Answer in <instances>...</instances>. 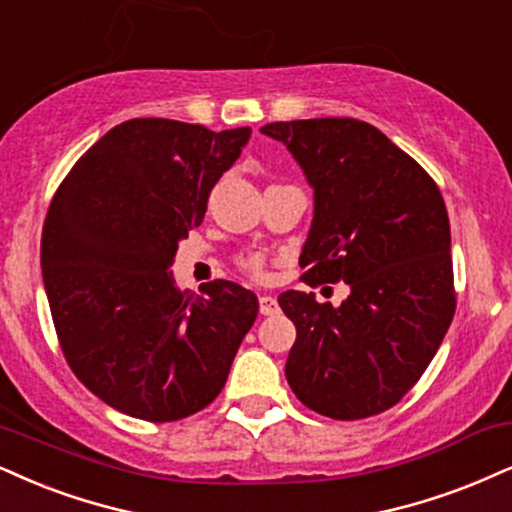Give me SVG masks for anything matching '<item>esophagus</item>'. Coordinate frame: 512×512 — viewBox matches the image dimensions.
Masks as SVG:
<instances>
[{
	"instance_id": "1",
	"label": "esophagus",
	"mask_w": 512,
	"mask_h": 512,
	"mask_svg": "<svg viewBox=\"0 0 512 512\" xmlns=\"http://www.w3.org/2000/svg\"><path fill=\"white\" fill-rule=\"evenodd\" d=\"M258 311H261V315L277 313V301L270 294H261L258 296Z\"/></svg>"
}]
</instances>
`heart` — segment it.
I'll list each match as a JSON object with an SVG mask.
<instances>
[{
    "mask_svg": "<svg viewBox=\"0 0 512 512\" xmlns=\"http://www.w3.org/2000/svg\"><path fill=\"white\" fill-rule=\"evenodd\" d=\"M239 266H242L246 273L254 275V277H261L263 275V258L256 256V254H249V256L239 258Z\"/></svg>",
    "mask_w": 512,
    "mask_h": 512,
    "instance_id": "heart-1",
    "label": "heart"
}]
</instances>
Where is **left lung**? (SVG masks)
Returning <instances> with one entry per match:
<instances>
[{
  "label": "left lung",
  "instance_id": "8db88e82",
  "mask_svg": "<svg viewBox=\"0 0 512 512\" xmlns=\"http://www.w3.org/2000/svg\"><path fill=\"white\" fill-rule=\"evenodd\" d=\"M313 187L306 285L346 282L342 306L277 296L296 325L285 375L304 406L361 420L396 406L444 342L453 313L451 227L437 182L356 118L268 123Z\"/></svg>",
  "mask_w": 512,
  "mask_h": 512
}]
</instances>
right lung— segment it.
<instances>
[{
	"label": "right lung",
	"instance_id": "obj_1",
	"mask_svg": "<svg viewBox=\"0 0 512 512\" xmlns=\"http://www.w3.org/2000/svg\"><path fill=\"white\" fill-rule=\"evenodd\" d=\"M249 137L251 128L132 118L80 156L49 204L42 280L63 356L125 415L199 413L254 325V292L230 280L180 292L168 270Z\"/></svg>",
	"mask_w": 512,
	"mask_h": 512
}]
</instances>
